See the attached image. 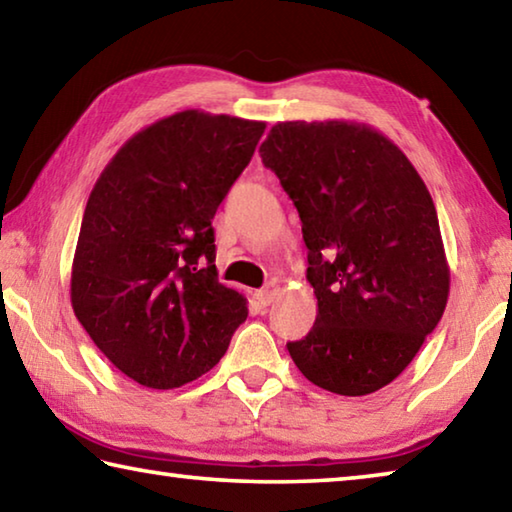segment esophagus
<instances>
[{"instance_id": "obj_1", "label": "esophagus", "mask_w": 512, "mask_h": 512, "mask_svg": "<svg viewBox=\"0 0 512 512\" xmlns=\"http://www.w3.org/2000/svg\"><path fill=\"white\" fill-rule=\"evenodd\" d=\"M275 296H277V284H275V282L266 284L264 289L255 291V300H257V305H262V307H268V305H271V302L275 300Z\"/></svg>"}]
</instances>
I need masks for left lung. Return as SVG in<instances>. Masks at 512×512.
<instances>
[{
    "mask_svg": "<svg viewBox=\"0 0 512 512\" xmlns=\"http://www.w3.org/2000/svg\"><path fill=\"white\" fill-rule=\"evenodd\" d=\"M259 155L300 214L318 300L309 334L287 343L291 359L329 393H375L409 366L447 305L429 189L388 137L354 121H280Z\"/></svg>",
    "mask_w": 512,
    "mask_h": 512,
    "instance_id": "obj_1",
    "label": "left lung"
}]
</instances>
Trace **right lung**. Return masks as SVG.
I'll use <instances>...</instances> for the list:
<instances>
[{"instance_id": "right-lung-1", "label": "right lung", "mask_w": 512, "mask_h": 512, "mask_svg": "<svg viewBox=\"0 0 512 512\" xmlns=\"http://www.w3.org/2000/svg\"><path fill=\"white\" fill-rule=\"evenodd\" d=\"M264 121L183 110L133 135L94 185L72 266V307L94 345L146 388L214 368L248 316L216 273V207Z\"/></svg>"}]
</instances>
